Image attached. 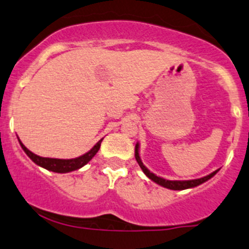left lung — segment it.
Instances as JSON below:
<instances>
[{"label":"left lung","instance_id":"left-lung-1","mask_svg":"<svg viewBox=\"0 0 249 249\" xmlns=\"http://www.w3.org/2000/svg\"><path fill=\"white\" fill-rule=\"evenodd\" d=\"M135 158H136V160H137L138 164H140V167L142 168V171L144 172V174L149 178V179H151L153 181H155L156 184L161 185V186L169 188V190H186V188L196 187V186H198V185L203 184V182L208 181L209 179H211V178H213V175L216 174L217 172H218V169H217V171L211 173V174L206 175V177L200 178V179L186 180V181H178V180H166V179H163V178L156 177V175L153 174V173L149 171V169H146V167L142 163V161H141L140 155H138V144H136V148H135Z\"/></svg>","mask_w":249,"mask_h":249}]
</instances>
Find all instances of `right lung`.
Here are the masks:
<instances>
[{
  "mask_svg": "<svg viewBox=\"0 0 249 249\" xmlns=\"http://www.w3.org/2000/svg\"><path fill=\"white\" fill-rule=\"evenodd\" d=\"M101 142H103V140L99 141V142L96 143V144L94 145L87 154H85V155L80 156V158L70 159V160L41 158V156L36 155V154H33L32 151L28 150V149L26 148V146L23 145L21 142H20V145H21V148L23 149V151L27 154L28 158L32 160L35 163L38 164V166L43 167V168L48 169V171H51V172L68 173V172L76 171V169L81 168V167H83L85 164H87L88 162H89L90 160L94 158V155H95V154L99 151V149H100V145H101Z\"/></svg>",
  "mask_w": 249,
  "mask_h": 249,
  "instance_id": "add662e5",
  "label": "right lung"
}]
</instances>
